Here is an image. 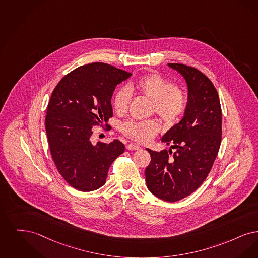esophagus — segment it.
I'll return each mask as SVG.
<instances>
[{
    "mask_svg": "<svg viewBox=\"0 0 258 258\" xmlns=\"http://www.w3.org/2000/svg\"><path fill=\"white\" fill-rule=\"evenodd\" d=\"M126 148H127L128 150H139V149H141L140 146H138L137 145H135V144H129V145H127Z\"/></svg>",
    "mask_w": 258,
    "mask_h": 258,
    "instance_id": "esophagus-1",
    "label": "esophagus"
}]
</instances>
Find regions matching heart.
Segmentation results:
<instances>
[{"label": "heart", "mask_w": 258, "mask_h": 258, "mask_svg": "<svg viewBox=\"0 0 258 258\" xmlns=\"http://www.w3.org/2000/svg\"><path fill=\"white\" fill-rule=\"evenodd\" d=\"M132 93L151 101L150 113H156L168 125L177 123L189 104L188 91L156 72L145 74L130 82L127 87L116 90L113 96V108L118 114H125L132 101ZM161 129L157 119L143 121L129 120L122 125V134L137 143L150 142Z\"/></svg>", "instance_id": "heart-1"}]
</instances>
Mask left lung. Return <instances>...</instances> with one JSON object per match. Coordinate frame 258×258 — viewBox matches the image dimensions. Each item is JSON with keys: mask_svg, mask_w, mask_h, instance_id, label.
Here are the masks:
<instances>
[{"mask_svg": "<svg viewBox=\"0 0 258 258\" xmlns=\"http://www.w3.org/2000/svg\"><path fill=\"white\" fill-rule=\"evenodd\" d=\"M188 84L189 104L184 117L163 137L172 150L147 149V188L165 202H178L200 188L208 176L222 141V108L213 83L198 68L168 63Z\"/></svg>", "mask_w": 258, "mask_h": 258, "instance_id": "left-lung-1", "label": "left lung"}]
</instances>
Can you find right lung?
I'll return each mask as SVG.
<instances>
[{"label": "right lung", "instance_id": "obj_1", "mask_svg": "<svg viewBox=\"0 0 258 258\" xmlns=\"http://www.w3.org/2000/svg\"><path fill=\"white\" fill-rule=\"evenodd\" d=\"M131 75L108 63L92 62L69 72L53 90L45 117L49 148L59 174L76 190L100 188L112 162L124 152L118 140L93 146L90 137L95 125L111 130L106 122L112 117V92Z\"/></svg>", "mask_w": 258, "mask_h": 258}]
</instances>
